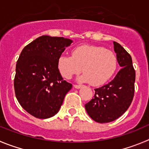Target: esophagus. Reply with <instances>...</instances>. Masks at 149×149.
Segmentation results:
<instances>
[{"mask_svg": "<svg viewBox=\"0 0 149 149\" xmlns=\"http://www.w3.org/2000/svg\"><path fill=\"white\" fill-rule=\"evenodd\" d=\"M73 87H75L76 89H80L81 87V85H78V84H74Z\"/></svg>", "mask_w": 149, "mask_h": 149, "instance_id": "obj_1", "label": "esophagus"}]
</instances>
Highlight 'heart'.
I'll return each mask as SVG.
<instances>
[{
  "instance_id": "obj_1",
  "label": "heart",
  "mask_w": 149,
  "mask_h": 149,
  "mask_svg": "<svg viewBox=\"0 0 149 149\" xmlns=\"http://www.w3.org/2000/svg\"><path fill=\"white\" fill-rule=\"evenodd\" d=\"M57 67L65 79H70L82 69L84 73L78 80L99 86L109 81L115 73L118 58L115 53L103 46L82 45L73 48L72 56L61 55Z\"/></svg>"
}]
</instances>
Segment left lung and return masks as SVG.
<instances>
[{
    "label": "left lung",
    "mask_w": 149,
    "mask_h": 149,
    "mask_svg": "<svg viewBox=\"0 0 149 149\" xmlns=\"http://www.w3.org/2000/svg\"><path fill=\"white\" fill-rule=\"evenodd\" d=\"M121 69L112 81L95 89L94 98L85 104L87 114L98 123L113 121L121 116L129 107L134 93L135 71L129 53L116 42H113Z\"/></svg>",
    "instance_id": "obj_1"
}]
</instances>
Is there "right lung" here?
<instances>
[{
  "mask_svg": "<svg viewBox=\"0 0 149 149\" xmlns=\"http://www.w3.org/2000/svg\"><path fill=\"white\" fill-rule=\"evenodd\" d=\"M73 42L70 39L43 35L26 45L16 65L15 95L27 112L40 119L59 112L72 84L63 80L58 58Z\"/></svg>",
  "mask_w": 149,
  "mask_h": 149,
  "instance_id": "obj_1",
  "label": "right lung"
}]
</instances>
